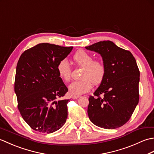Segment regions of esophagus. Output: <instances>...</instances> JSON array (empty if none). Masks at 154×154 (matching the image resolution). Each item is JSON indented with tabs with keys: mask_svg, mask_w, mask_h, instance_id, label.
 Returning <instances> with one entry per match:
<instances>
[{
	"mask_svg": "<svg viewBox=\"0 0 154 154\" xmlns=\"http://www.w3.org/2000/svg\"><path fill=\"white\" fill-rule=\"evenodd\" d=\"M79 97V96H72L71 97V98H72V99H78V98Z\"/></svg>",
	"mask_w": 154,
	"mask_h": 154,
	"instance_id": "34e87169",
	"label": "esophagus"
}]
</instances>
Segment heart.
Wrapping results in <instances>:
<instances>
[{"mask_svg": "<svg viewBox=\"0 0 154 154\" xmlns=\"http://www.w3.org/2000/svg\"><path fill=\"white\" fill-rule=\"evenodd\" d=\"M73 61L78 66L83 68L81 80L73 81L69 87L71 95H80L85 93L92 88V83L95 85L103 82L106 75V66L102 61L93 60V57L84 50L77 51L73 55ZM59 76L65 82L71 79V67L66 59H62L57 65Z\"/></svg>", "mask_w": 154, "mask_h": 154, "instance_id": "heart-1", "label": "heart"}]
</instances>
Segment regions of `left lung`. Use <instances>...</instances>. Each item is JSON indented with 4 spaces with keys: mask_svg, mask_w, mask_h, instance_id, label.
Returning a JSON list of instances; mask_svg holds the SVG:
<instances>
[{
    "mask_svg": "<svg viewBox=\"0 0 154 154\" xmlns=\"http://www.w3.org/2000/svg\"><path fill=\"white\" fill-rule=\"evenodd\" d=\"M85 48L100 54L106 69L103 82L89 97L88 116L97 126L117 128L129 120L138 104L140 71L136 61L130 51L109 40Z\"/></svg>",
    "mask_w": 154,
    "mask_h": 154,
    "instance_id": "8db88e82",
    "label": "left lung"
}]
</instances>
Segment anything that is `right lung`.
Listing matches in <instances>:
<instances>
[{
	"label": "right lung",
	"instance_id": "add662e5",
	"mask_svg": "<svg viewBox=\"0 0 154 154\" xmlns=\"http://www.w3.org/2000/svg\"><path fill=\"white\" fill-rule=\"evenodd\" d=\"M72 49L42 43L24 51L19 58L14 81L18 109L35 131L54 132L66 122L69 100L62 98L68 89L56 67Z\"/></svg>",
	"mask_w": 154,
	"mask_h": 154
}]
</instances>
